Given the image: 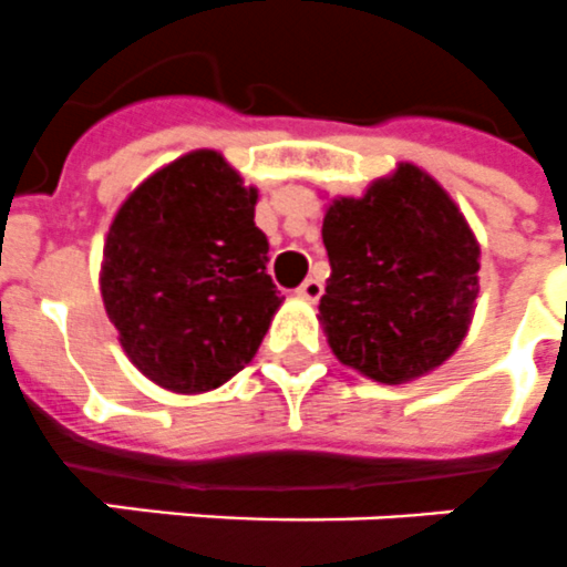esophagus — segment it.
I'll return each instance as SVG.
<instances>
[{"instance_id":"esophagus-1","label":"esophagus","mask_w":567,"mask_h":567,"mask_svg":"<svg viewBox=\"0 0 567 567\" xmlns=\"http://www.w3.org/2000/svg\"><path fill=\"white\" fill-rule=\"evenodd\" d=\"M297 293H299V297H306V299H320V293H323V282H320L317 276H308L306 282L297 288Z\"/></svg>"}]
</instances>
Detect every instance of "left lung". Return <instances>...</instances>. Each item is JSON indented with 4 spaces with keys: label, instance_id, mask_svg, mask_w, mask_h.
Listing matches in <instances>:
<instances>
[{
    "label": "left lung",
    "instance_id": "obj_1",
    "mask_svg": "<svg viewBox=\"0 0 567 567\" xmlns=\"http://www.w3.org/2000/svg\"><path fill=\"white\" fill-rule=\"evenodd\" d=\"M323 244L331 274L320 320L338 361L402 384L466 338L481 247L454 200L416 165H399L358 200H334Z\"/></svg>",
    "mask_w": 567,
    "mask_h": 567
}]
</instances>
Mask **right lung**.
Masks as SVG:
<instances>
[{"instance_id":"add662e5","label":"right lung","mask_w":567,"mask_h":567,"mask_svg":"<svg viewBox=\"0 0 567 567\" xmlns=\"http://www.w3.org/2000/svg\"><path fill=\"white\" fill-rule=\"evenodd\" d=\"M252 212L256 188L215 151L179 156L118 209L101 297L124 352L159 388L204 393L256 355L282 297Z\"/></svg>"}]
</instances>
